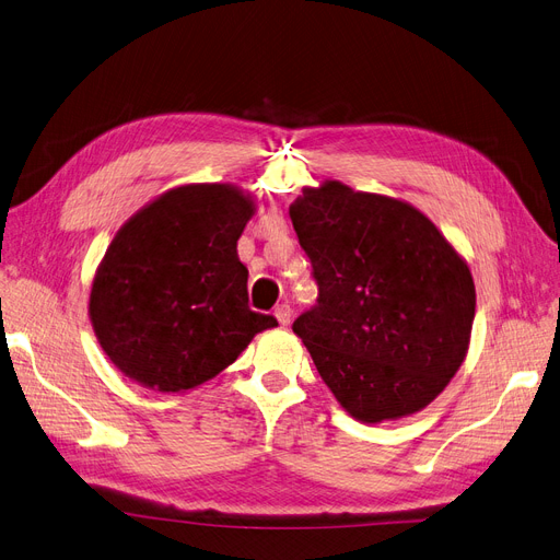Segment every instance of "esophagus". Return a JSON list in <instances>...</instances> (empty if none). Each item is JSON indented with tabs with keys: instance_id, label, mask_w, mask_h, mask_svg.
Wrapping results in <instances>:
<instances>
[{
	"instance_id": "esophagus-1",
	"label": "esophagus",
	"mask_w": 560,
	"mask_h": 560,
	"mask_svg": "<svg viewBox=\"0 0 560 560\" xmlns=\"http://www.w3.org/2000/svg\"><path fill=\"white\" fill-rule=\"evenodd\" d=\"M273 314H276V318L280 322V326H289V322H291V307L287 303L278 305Z\"/></svg>"
}]
</instances>
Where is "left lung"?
<instances>
[{
	"label": "left lung",
	"mask_w": 560,
	"mask_h": 560,
	"mask_svg": "<svg viewBox=\"0 0 560 560\" xmlns=\"http://www.w3.org/2000/svg\"><path fill=\"white\" fill-rule=\"evenodd\" d=\"M289 217L318 289L291 328L337 401L366 423L429 406L469 346L465 259L412 205L341 182L305 189Z\"/></svg>",
	"instance_id": "8db88e82"
}]
</instances>
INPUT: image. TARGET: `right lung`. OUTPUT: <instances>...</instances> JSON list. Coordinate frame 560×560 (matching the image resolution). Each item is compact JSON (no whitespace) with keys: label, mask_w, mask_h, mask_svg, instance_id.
<instances>
[{"label":"right lung","mask_w":560,"mask_h":560,"mask_svg":"<svg viewBox=\"0 0 560 560\" xmlns=\"http://www.w3.org/2000/svg\"><path fill=\"white\" fill-rule=\"evenodd\" d=\"M255 205L230 184L179 186L131 217L91 289L100 346L125 376L159 392L214 378L278 326L248 307L236 242Z\"/></svg>","instance_id":"obj_1"}]
</instances>
